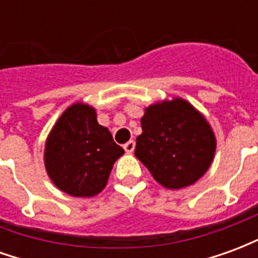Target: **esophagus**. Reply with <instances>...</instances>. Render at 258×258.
<instances>
[{
    "label": "esophagus",
    "mask_w": 258,
    "mask_h": 258,
    "mask_svg": "<svg viewBox=\"0 0 258 258\" xmlns=\"http://www.w3.org/2000/svg\"><path fill=\"white\" fill-rule=\"evenodd\" d=\"M135 149V142L134 141H128L127 144H124V151L127 152V153H131V152H134Z\"/></svg>",
    "instance_id": "34e87169"
}]
</instances>
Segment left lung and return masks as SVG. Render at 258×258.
<instances>
[{
	"mask_svg": "<svg viewBox=\"0 0 258 258\" xmlns=\"http://www.w3.org/2000/svg\"><path fill=\"white\" fill-rule=\"evenodd\" d=\"M135 156L170 189L192 185L210 167L216 138L206 118L184 99L151 105L141 118Z\"/></svg>",
	"mask_w": 258,
	"mask_h": 258,
	"instance_id": "left-lung-1",
	"label": "left lung"
}]
</instances>
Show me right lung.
<instances>
[{
    "instance_id": "obj_1",
    "label": "right lung",
    "mask_w": 258,
    "mask_h": 258,
    "mask_svg": "<svg viewBox=\"0 0 258 258\" xmlns=\"http://www.w3.org/2000/svg\"><path fill=\"white\" fill-rule=\"evenodd\" d=\"M124 153L110 131L96 121L94 107L74 103L59 117L45 145V168L59 189L90 198L107 182L114 162Z\"/></svg>"
}]
</instances>
